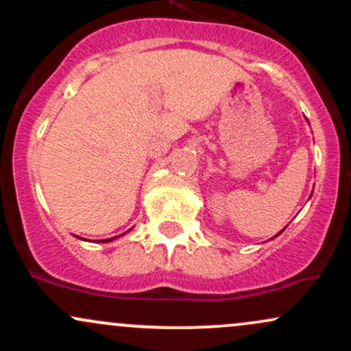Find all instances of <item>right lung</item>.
<instances>
[{
    "instance_id": "add662e5",
    "label": "right lung",
    "mask_w": 351,
    "mask_h": 351,
    "mask_svg": "<svg viewBox=\"0 0 351 351\" xmlns=\"http://www.w3.org/2000/svg\"><path fill=\"white\" fill-rule=\"evenodd\" d=\"M106 241H112V239H104V241H102V243H106Z\"/></svg>"
}]
</instances>
